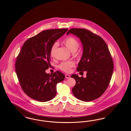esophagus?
Instances as JSON below:
<instances>
[{
    "instance_id": "obj_1",
    "label": "esophagus",
    "mask_w": 131,
    "mask_h": 131,
    "mask_svg": "<svg viewBox=\"0 0 131 131\" xmlns=\"http://www.w3.org/2000/svg\"><path fill=\"white\" fill-rule=\"evenodd\" d=\"M65 78H66V79H70V77H71V76L70 75H69V74H65Z\"/></svg>"
}]
</instances>
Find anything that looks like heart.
<instances>
[{
	"instance_id": "b5f03b06",
	"label": "heart",
	"mask_w": 131,
	"mask_h": 131,
	"mask_svg": "<svg viewBox=\"0 0 131 131\" xmlns=\"http://www.w3.org/2000/svg\"><path fill=\"white\" fill-rule=\"evenodd\" d=\"M62 44L67 47L71 52H73V54H75V52L78 49L79 46L78 41L75 37L71 36H68L64 38L62 41ZM57 48L58 44L57 43H55L52 45L50 50V54L52 57L55 56L56 50ZM74 65L75 63L74 62L68 61L61 62L58 67L61 71L66 72H69L71 71V68L74 67Z\"/></svg>"
}]
</instances>
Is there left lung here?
<instances>
[{
	"mask_svg": "<svg viewBox=\"0 0 131 131\" xmlns=\"http://www.w3.org/2000/svg\"><path fill=\"white\" fill-rule=\"evenodd\" d=\"M72 34L78 37L83 47V54L77 71L87 72L86 78L75 74L71 77L75 80L72 89L77 99L88 102L99 98L106 90L113 71V62L105 41L89 30L72 28L67 35Z\"/></svg>",
	"mask_w": 131,
	"mask_h": 131,
	"instance_id": "obj_1",
	"label": "left lung"
}]
</instances>
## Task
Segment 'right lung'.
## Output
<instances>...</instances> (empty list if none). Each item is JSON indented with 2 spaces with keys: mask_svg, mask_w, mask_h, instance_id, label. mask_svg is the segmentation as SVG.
I'll list each match as a JSON object with an SVG mask.
<instances>
[{
  "mask_svg": "<svg viewBox=\"0 0 131 131\" xmlns=\"http://www.w3.org/2000/svg\"><path fill=\"white\" fill-rule=\"evenodd\" d=\"M68 30H45L29 38L23 46L16 59L15 70L23 90L32 99L46 102L56 95L57 84L63 81L65 75L58 71L50 75L46 70L51 66L52 45Z\"/></svg>",
  "mask_w": 131,
  "mask_h": 131,
  "instance_id": "add662e5",
  "label": "right lung"
}]
</instances>
